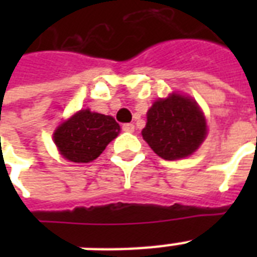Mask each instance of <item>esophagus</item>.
Masks as SVG:
<instances>
[{"mask_svg": "<svg viewBox=\"0 0 257 257\" xmlns=\"http://www.w3.org/2000/svg\"><path fill=\"white\" fill-rule=\"evenodd\" d=\"M121 128H122V131H124V132H128V133L135 132V125L133 124H122V126H121Z\"/></svg>", "mask_w": 257, "mask_h": 257, "instance_id": "obj_1", "label": "esophagus"}]
</instances>
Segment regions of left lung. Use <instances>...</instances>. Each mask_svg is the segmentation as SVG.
I'll list each match as a JSON object with an SVG mask.
<instances>
[{
    "label": "left lung",
    "mask_w": 257,
    "mask_h": 257,
    "mask_svg": "<svg viewBox=\"0 0 257 257\" xmlns=\"http://www.w3.org/2000/svg\"><path fill=\"white\" fill-rule=\"evenodd\" d=\"M144 139L164 160L191 156L207 136V121L193 98L172 93L159 98L147 113Z\"/></svg>",
    "instance_id": "1"
}]
</instances>
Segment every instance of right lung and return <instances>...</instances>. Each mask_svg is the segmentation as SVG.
I'll use <instances>...</instances> for the list:
<instances>
[{
    "instance_id": "add662e5",
    "label": "right lung",
    "mask_w": 257,
    "mask_h": 257,
    "mask_svg": "<svg viewBox=\"0 0 257 257\" xmlns=\"http://www.w3.org/2000/svg\"><path fill=\"white\" fill-rule=\"evenodd\" d=\"M120 133L112 116L82 109L54 131L53 140L61 156L72 163H90Z\"/></svg>"
}]
</instances>
